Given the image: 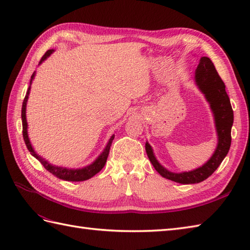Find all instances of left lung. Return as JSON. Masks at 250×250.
Listing matches in <instances>:
<instances>
[{"label": "left lung", "instance_id": "left-lung-1", "mask_svg": "<svg viewBox=\"0 0 250 250\" xmlns=\"http://www.w3.org/2000/svg\"><path fill=\"white\" fill-rule=\"evenodd\" d=\"M195 83L205 95L206 101L210 105V109L214 114L215 125L217 135H218V144H217L214 155L202 166L193 171L173 173L163 167L158 162L153 155L151 146L146 142L147 156L156 171L162 177L173 180L179 184H198L208 178L217 167L220 166L222 160L229 152L231 146V129L233 125V109L230 103V99L226 92L225 83L222 82L219 74L217 73L214 63L209 58L202 57L200 63L195 70Z\"/></svg>", "mask_w": 250, "mask_h": 250}]
</instances>
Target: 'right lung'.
<instances>
[{
  "instance_id": "add662e5",
  "label": "right lung",
  "mask_w": 250,
  "mask_h": 250,
  "mask_svg": "<svg viewBox=\"0 0 250 250\" xmlns=\"http://www.w3.org/2000/svg\"><path fill=\"white\" fill-rule=\"evenodd\" d=\"M52 52H54V49H49L46 51V54L43 56V58L41 59V62H43L44 60H46ZM35 76V73H33V75L31 76V81H30V86L28 88V91H26V94L23 100L22 103V109H21V119H22V135H23V140L26 145V148L30 151V153L34 158H36L39 160L42 166H43L47 171L50 172L52 175H55L56 177L63 179V180H67V182H83V180H87L89 178L93 177L95 174H98L101 169H102L105 166L106 160H107L108 153H109V149H110V145L113 143V140L115 135H111V137L109 139L107 145H106L105 149L103 150V152L97 158V160L94 162H92L89 166L82 167V168H66V167H56V166H51L50 163H48V161L45 160L42 157H40L37 153L34 151L33 147H32L29 136H28V122H26V118H25V108H26V102H28V98L30 94V89H31V83L33 78Z\"/></svg>"
}]
</instances>
